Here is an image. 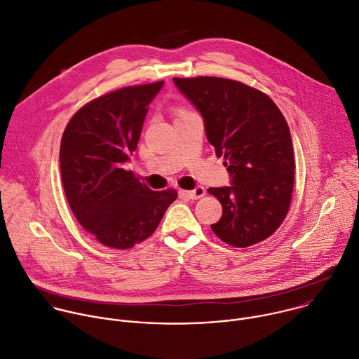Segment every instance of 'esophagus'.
Wrapping results in <instances>:
<instances>
[{
    "label": "esophagus",
    "mask_w": 359,
    "mask_h": 359,
    "mask_svg": "<svg viewBox=\"0 0 359 359\" xmlns=\"http://www.w3.org/2000/svg\"><path fill=\"white\" fill-rule=\"evenodd\" d=\"M186 197H189V198H191V200H197V198H201V197H204L205 196V189L203 187V186H198V187H196L194 190H190V191H182Z\"/></svg>",
    "instance_id": "1"
}]
</instances>
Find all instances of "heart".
<instances>
[{
  "instance_id": "heart-1",
  "label": "heart",
  "mask_w": 359,
  "mask_h": 359,
  "mask_svg": "<svg viewBox=\"0 0 359 359\" xmlns=\"http://www.w3.org/2000/svg\"><path fill=\"white\" fill-rule=\"evenodd\" d=\"M186 113H189L186 109H183V107H177V109H175V114H176V117L177 116H182V114H186Z\"/></svg>"
}]
</instances>
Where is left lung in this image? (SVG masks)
<instances>
[{"label":"left lung","instance_id":"left-lung-1","mask_svg":"<svg viewBox=\"0 0 359 359\" xmlns=\"http://www.w3.org/2000/svg\"><path fill=\"white\" fill-rule=\"evenodd\" d=\"M200 110L208 142L232 177L231 187H210L222 205L214 233L235 248L271 236L292 198L295 158L290 127L264 92L219 76L173 78Z\"/></svg>","mask_w":359,"mask_h":359}]
</instances>
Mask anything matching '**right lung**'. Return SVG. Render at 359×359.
<instances>
[{
    "instance_id": "right-lung-1",
    "label": "right lung",
    "mask_w": 359,
    "mask_h": 359,
    "mask_svg": "<svg viewBox=\"0 0 359 359\" xmlns=\"http://www.w3.org/2000/svg\"><path fill=\"white\" fill-rule=\"evenodd\" d=\"M163 81L120 88L83 104L60 145L61 180L78 222L102 245L131 249L158 228L175 189L151 190L123 163L135 151L147 106Z\"/></svg>"
}]
</instances>
